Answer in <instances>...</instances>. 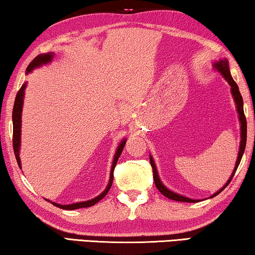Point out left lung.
<instances>
[{
    "instance_id": "obj_1",
    "label": "left lung",
    "mask_w": 255,
    "mask_h": 255,
    "mask_svg": "<svg viewBox=\"0 0 255 255\" xmlns=\"http://www.w3.org/2000/svg\"><path fill=\"white\" fill-rule=\"evenodd\" d=\"M215 67L217 68L218 70L221 71V74L223 75V77L225 80L228 81V83L230 84L231 87V92H232V96H234L235 98V102H236V105H237V110H238V114H239V120H240V124H242V126H240V129H242V141H240V148H239V153H238V158H237V163H236V166H235V170L232 172L230 179H229L227 184L224 185V187L220 189L217 193H215V194L211 196V198H214V196H216L220 194V193L223 191V189L227 187V186L230 184V181L232 180V178H234V175L236 173V170L237 167L239 166L240 164V160H242V157L244 155V151H245V146H246V138H247V123H246V117H245V113H244V102H243V97L240 95L239 92V88L238 85H237L236 82L234 81V78H232L231 74H230V70H229V64H228V61L227 60H221L218 61L217 63H215ZM150 164H151L152 166V172H153V181H155L156 184V187L158 188V191L162 193L164 196H166L167 199H171V200H174V201H180V202H199V200H193V199H188L186 198V196H182V195H179L177 193H173L171 192L170 189H167L165 186L162 184V181H160V179L158 177V173H157V168H156V165L155 162H153V159L150 157Z\"/></svg>"
}]
</instances>
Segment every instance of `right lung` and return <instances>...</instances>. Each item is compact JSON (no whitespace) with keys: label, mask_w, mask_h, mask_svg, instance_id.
I'll return each mask as SVG.
<instances>
[{"label":"right lung","mask_w":255,"mask_h":255,"mask_svg":"<svg viewBox=\"0 0 255 255\" xmlns=\"http://www.w3.org/2000/svg\"><path fill=\"white\" fill-rule=\"evenodd\" d=\"M53 57V53H48V54H41L35 57V59L32 61V62L28 64L26 73H30L32 69H34L35 67L41 66L44 63H48L49 61L52 60ZM24 90H25V84L21 85V88L18 90L16 95V99H15V104H13V110H12V127H13V131H12V145H13V151H15V156H16V160L18 163V166L20 167V159H19V146H20V123H21V107H23V98H24ZM126 144V139H124L123 142L120 143V145L118 146V150L114 155V159H113V164H112V170H111V177H110V182L107 185V187L105 191H104L102 194L97 196V198L89 200V201H84V202H77V203H73V204H57L55 202H52L54 206L61 208V209H66V210H74V209H78V208H87V207H91L93 204H96L97 202H99L103 198H105V195L109 193L111 186H112L113 182V171L116 168V165L118 159L123 152L124 146Z\"/></svg>","instance_id":"1"}]
</instances>
